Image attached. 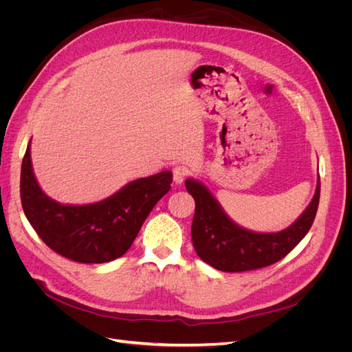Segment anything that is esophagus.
Listing matches in <instances>:
<instances>
[{"mask_svg":"<svg viewBox=\"0 0 352 352\" xmlns=\"http://www.w3.org/2000/svg\"><path fill=\"white\" fill-rule=\"evenodd\" d=\"M188 176V168L185 166H176L173 168V180L176 185H180Z\"/></svg>","mask_w":352,"mask_h":352,"instance_id":"esophagus-1","label":"esophagus"}]
</instances>
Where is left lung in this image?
Wrapping results in <instances>:
<instances>
[{
	"label": "left lung",
	"mask_w": 352,
	"mask_h": 352,
	"mask_svg": "<svg viewBox=\"0 0 352 352\" xmlns=\"http://www.w3.org/2000/svg\"><path fill=\"white\" fill-rule=\"evenodd\" d=\"M185 186L195 199L190 235L197 254L211 267L230 273L261 269L282 260L310 230L320 199L318 177L311 202L289 228L261 233L236 225L199 180L186 179Z\"/></svg>",
	"instance_id": "8db88e82"
}]
</instances>
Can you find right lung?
<instances>
[{"label":"right lung","mask_w":352,"mask_h":352,"mask_svg":"<svg viewBox=\"0 0 352 352\" xmlns=\"http://www.w3.org/2000/svg\"><path fill=\"white\" fill-rule=\"evenodd\" d=\"M172 172L132 180L116 194L83 206L61 204L41 189L30 158V142L20 173L26 219L45 245L78 263H107L131 248L142 223L172 188Z\"/></svg>","instance_id":"add662e5"}]
</instances>
